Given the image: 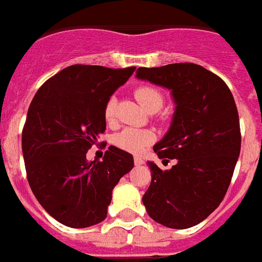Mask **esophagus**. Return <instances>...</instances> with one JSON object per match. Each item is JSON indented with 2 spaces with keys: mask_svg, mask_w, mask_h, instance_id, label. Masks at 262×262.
I'll return each instance as SVG.
<instances>
[{
  "mask_svg": "<svg viewBox=\"0 0 262 262\" xmlns=\"http://www.w3.org/2000/svg\"><path fill=\"white\" fill-rule=\"evenodd\" d=\"M143 162H144V161L142 160L141 157H134V164H135V165H142Z\"/></svg>",
  "mask_w": 262,
  "mask_h": 262,
  "instance_id": "34e87169",
  "label": "esophagus"
}]
</instances>
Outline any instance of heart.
I'll list each match as a JSON object with an SVG mask.
<instances>
[{"mask_svg": "<svg viewBox=\"0 0 262 262\" xmlns=\"http://www.w3.org/2000/svg\"><path fill=\"white\" fill-rule=\"evenodd\" d=\"M134 95L144 110L151 114L160 111L164 105V93L152 85H142L137 88ZM115 115H116V98L111 97L108 98L104 106V118L106 123H112L115 120ZM151 141L152 135L148 131L137 128H124L114 137L115 146L129 152H141L146 146L151 143Z\"/></svg>", "mask_w": 262, "mask_h": 262, "instance_id": "1", "label": "heart"}]
</instances>
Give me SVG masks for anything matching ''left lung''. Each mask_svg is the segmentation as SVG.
<instances>
[{
  "label": "left lung",
  "mask_w": 262,
  "mask_h": 262,
  "mask_svg": "<svg viewBox=\"0 0 262 262\" xmlns=\"http://www.w3.org/2000/svg\"><path fill=\"white\" fill-rule=\"evenodd\" d=\"M137 77L170 89L173 121L154 146L161 160L176 165L161 170L148 162L151 183L143 204L151 219L170 229L203 222L221 204L241 151L237 105L221 77L194 63L139 68Z\"/></svg>",
  "instance_id": "left-lung-1"
}]
</instances>
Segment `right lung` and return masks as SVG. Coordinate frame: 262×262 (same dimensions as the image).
Wrapping results in <instances>:
<instances>
[{
	"label": "right lung",
	"instance_id": "right-lung-1",
	"mask_svg": "<svg viewBox=\"0 0 262 262\" xmlns=\"http://www.w3.org/2000/svg\"><path fill=\"white\" fill-rule=\"evenodd\" d=\"M134 72L73 64L47 79L31 101L21 134L27 179L62 225L83 229L104 221L115 185L133 169V156L115 146L102 161H88L86 152L105 131L108 98Z\"/></svg>",
	"mask_w": 262,
	"mask_h": 262
}]
</instances>
